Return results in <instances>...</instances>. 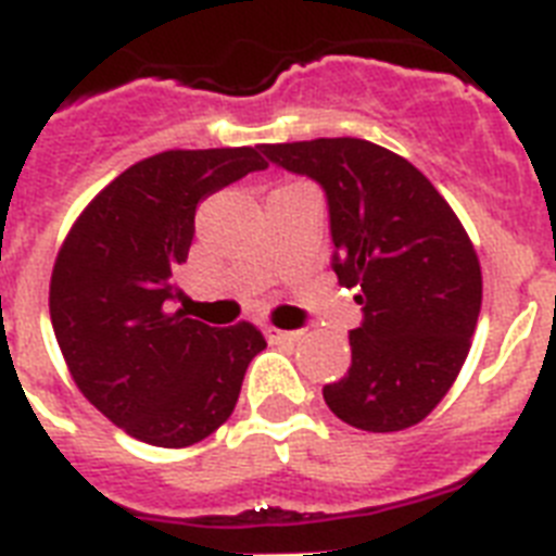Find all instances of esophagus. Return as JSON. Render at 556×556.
<instances>
[{
    "label": "esophagus",
    "instance_id": "esophagus-1",
    "mask_svg": "<svg viewBox=\"0 0 556 556\" xmlns=\"http://www.w3.org/2000/svg\"><path fill=\"white\" fill-rule=\"evenodd\" d=\"M298 334H301L298 329H275V327L267 329V338L275 343H292L298 341Z\"/></svg>",
    "mask_w": 556,
    "mask_h": 556
}]
</instances>
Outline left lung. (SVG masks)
<instances>
[{
    "label": "left lung",
    "mask_w": 556,
    "mask_h": 556,
    "mask_svg": "<svg viewBox=\"0 0 556 556\" xmlns=\"http://www.w3.org/2000/svg\"><path fill=\"white\" fill-rule=\"evenodd\" d=\"M261 150L324 187L332 269L364 309L350 332V371L324 387V401L364 432L420 424L460 375L483 301L480 261L460 218L415 164L371 141Z\"/></svg>",
    "instance_id": "left-lung-1"
}]
</instances>
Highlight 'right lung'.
<instances>
[{
    "mask_svg": "<svg viewBox=\"0 0 556 556\" xmlns=\"http://www.w3.org/2000/svg\"><path fill=\"white\" fill-rule=\"evenodd\" d=\"M264 167L258 147L150 155L113 178L64 238L50 324L79 392L130 438L185 448L213 434L267 346L247 320L218 329L173 309L199 201Z\"/></svg>",
    "mask_w": 556,
    "mask_h": 556,
    "instance_id": "1",
    "label": "right lung"
}]
</instances>
